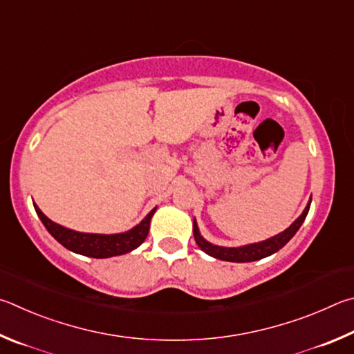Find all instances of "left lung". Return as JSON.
<instances>
[{"instance_id":"obj_1","label":"left lung","mask_w":354,"mask_h":354,"mask_svg":"<svg viewBox=\"0 0 354 354\" xmlns=\"http://www.w3.org/2000/svg\"><path fill=\"white\" fill-rule=\"evenodd\" d=\"M309 207H311V199H309L306 208L303 209V213L286 228V230L275 234V236H272L269 239L261 241V243H253V244H247V245H241V247H222V245L212 244V243H208V241L201 234L196 219L193 221L194 239H196L197 245L201 247V250H203L207 255L213 257L216 259H222V261H230V263L258 261V259H263L266 257L274 255L275 252L280 250L281 247L286 245L289 241L292 239L294 234L299 232V228L301 227L303 222H305L308 212H309Z\"/></svg>"}]
</instances>
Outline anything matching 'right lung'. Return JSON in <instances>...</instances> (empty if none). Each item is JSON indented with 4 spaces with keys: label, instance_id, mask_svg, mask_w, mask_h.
<instances>
[{
    "label": "right lung",
    "instance_id": "1",
    "mask_svg": "<svg viewBox=\"0 0 354 354\" xmlns=\"http://www.w3.org/2000/svg\"><path fill=\"white\" fill-rule=\"evenodd\" d=\"M34 208L37 214H39L43 225L46 227L49 234L60 243L65 249L71 250L79 255L90 257V258H110L124 255L135 250L136 247L145 243V239L149 233V227H151V219L155 213V207L151 209L145 219H142L138 225H135L130 230L124 233H113V234H101V233H82L71 230L64 225H59L53 222L45 214L41 213V209L35 205Z\"/></svg>",
    "mask_w": 354,
    "mask_h": 354
}]
</instances>
